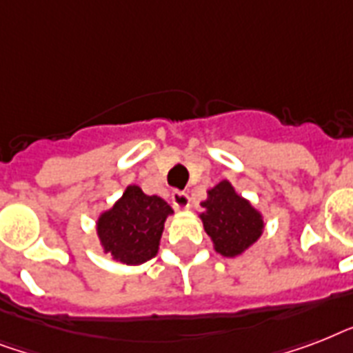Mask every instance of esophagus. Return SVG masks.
I'll use <instances>...</instances> for the list:
<instances>
[{
	"mask_svg": "<svg viewBox=\"0 0 353 353\" xmlns=\"http://www.w3.org/2000/svg\"><path fill=\"white\" fill-rule=\"evenodd\" d=\"M172 205L176 209H188L190 207V196L183 190H174L172 192Z\"/></svg>",
	"mask_w": 353,
	"mask_h": 353,
	"instance_id": "esophagus-1",
	"label": "esophagus"
}]
</instances>
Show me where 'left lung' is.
I'll return each mask as SVG.
<instances>
[{
	"mask_svg": "<svg viewBox=\"0 0 353 353\" xmlns=\"http://www.w3.org/2000/svg\"><path fill=\"white\" fill-rule=\"evenodd\" d=\"M201 207H205L201 214L205 231L214 241L216 251L223 256L240 254L262 234V216L234 192L229 181L210 188L209 199Z\"/></svg>",
	"mask_w": 353,
	"mask_h": 353,
	"instance_id": "obj_1",
	"label": "left lung"
}]
</instances>
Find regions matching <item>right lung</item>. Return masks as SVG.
<instances>
[{
    "label": "right lung",
    "mask_w": 353,
    "mask_h": 353,
    "mask_svg": "<svg viewBox=\"0 0 353 353\" xmlns=\"http://www.w3.org/2000/svg\"><path fill=\"white\" fill-rule=\"evenodd\" d=\"M170 205L157 196H146L139 187H128L113 209L97 223L104 251L128 265L155 256Z\"/></svg>",
    "instance_id": "right-lung-1"
}]
</instances>
